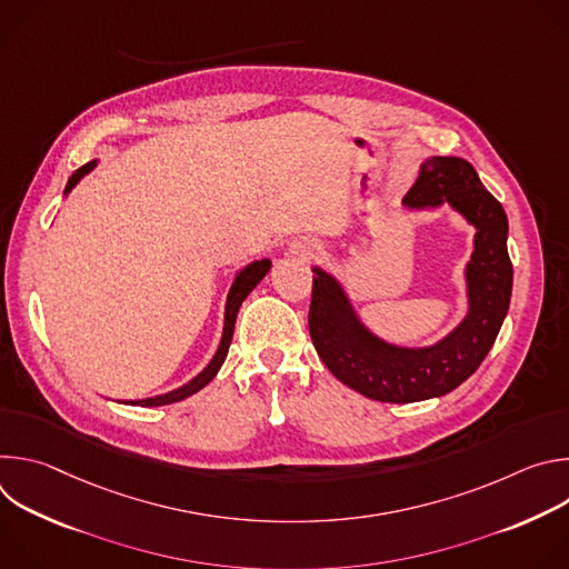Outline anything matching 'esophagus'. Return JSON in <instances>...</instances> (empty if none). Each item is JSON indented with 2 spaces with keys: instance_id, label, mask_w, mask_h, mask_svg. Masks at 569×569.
I'll use <instances>...</instances> for the list:
<instances>
[{
  "instance_id": "esophagus-1",
  "label": "esophagus",
  "mask_w": 569,
  "mask_h": 569,
  "mask_svg": "<svg viewBox=\"0 0 569 569\" xmlns=\"http://www.w3.org/2000/svg\"><path fill=\"white\" fill-rule=\"evenodd\" d=\"M292 252H295L297 257H301V259H310V257H315L317 246H315L312 240H301V242H297Z\"/></svg>"
}]
</instances>
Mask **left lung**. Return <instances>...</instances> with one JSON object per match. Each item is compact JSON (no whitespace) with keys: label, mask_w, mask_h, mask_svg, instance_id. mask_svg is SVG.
Masks as SVG:
<instances>
[{"label":"left lung","mask_w":569,"mask_h":569,"mask_svg":"<svg viewBox=\"0 0 569 569\" xmlns=\"http://www.w3.org/2000/svg\"><path fill=\"white\" fill-rule=\"evenodd\" d=\"M448 204L475 227L463 268L468 310L457 327L428 347H400L373 333L342 281L312 266L308 329L317 356L353 391L380 402L439 398L459 387L491 351L509 310L513 266L507 252L509 220L461 157H428L402 207L423 211Z\"/></svg>","instance_id":"8db88e82"}]
</instances>
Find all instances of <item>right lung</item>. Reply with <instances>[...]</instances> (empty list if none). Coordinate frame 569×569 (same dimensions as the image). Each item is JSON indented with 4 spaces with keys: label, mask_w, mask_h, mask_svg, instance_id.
<instances>
[{
    "label": "right lung",
    "mask_w": 569,
    "mask_h": 569,
    "mask_svg": "<svg viewBox=\"0 0 569 569\" xmlns=\"http://www.w3.org/2000/svg\"><path fill=\"white\" fill-rule=\"evenodd\" d=\"M97 169V159L88 161L86 167H80L67 182L64 187V198L71 193V189L83 180L88 173H92ZM272 268V261L270 259H261V261H252L248 263L246 268H240L231 281V288L227 292V301H224V321H222V336H220V345L213 353V358L209 360V365L196 376L191 378L189 382H184L182 387L178 389H171L167 393H159V396H150V398H139V400H126L128 405H141V408H159V405H171V402H178V400H184L189 396H193L196 391H200L202 387H207L216 373L220 371L224 358H227V351H229V345H231V338H233V327H236V315H238V308L240 303L248 299V295L263 281V277L270 272ZM121 402V400H119Z\"/></svg>",
    "instance_id": "obj_1"
}]
</instances>
